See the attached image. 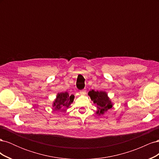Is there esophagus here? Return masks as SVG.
Listing matches in <instances>:
<instances>
[{"label": "esophagus", "mask_w": 159, "mask_h": 159, "mask_svg": "<svg viewBox=\"0 0 159 159\" xmlns=\"http://www.w3.org/2000/svg\"><path fill=\"white\" fill-rule=\"evenodd\" d=\"M80 93L81 95H85L86 93V90L85 89H83V90L80 91Z\"/></svg>", "instance_id": "esophagus-1"}]
</instances>
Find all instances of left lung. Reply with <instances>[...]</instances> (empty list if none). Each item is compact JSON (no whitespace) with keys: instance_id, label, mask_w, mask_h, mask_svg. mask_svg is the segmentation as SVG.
Here are the masks:
<instances>
[{"instance_id":"left-lung-1","label":"left lung","mask_w":159,"mask_h":159,"mask_svg":"<svg viewBox=\"0 0 159 159\" xmlns=\"http://www.w3.org/2000/svg\"><path fill=\"white\" fill-rule=\"evenodd\" d=\"M91 99L93 101V103L98 105V111L97 114H103L108 109L112 107V103L108 98L107 93L105 91H98L91 90L88 93Z\"/></svg>"}]
</instances>
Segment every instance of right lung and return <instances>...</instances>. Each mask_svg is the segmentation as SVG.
I'll return each mask as SVG.
<instances>
[{
	"mask_svg": "<svg viewBox=\"0 0 159 159\" xmlns=\"http://www.w3.org/2000/svg\"><path fill=\"white\" fill-rule=\"evenodd\" d=\"M74 99V95H70L68 92L57 93L56 99H55L53 107L56 110H60L61 109L68 108L70 104L73 102Z\"/></svg>",
	"mask_w": 159,
	"mask_h": 159,
	"instance_id": "right-lung-1",
	"label": "right lung"
}]
</instances>
